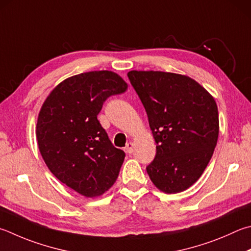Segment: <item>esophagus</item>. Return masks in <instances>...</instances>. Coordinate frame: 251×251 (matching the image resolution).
<instances>
[{"mask_svg": "<svg viewBox=\"0 0 251 251\" xmlns=\"http://www.w3.org/2000/svg\"><path fill=\"white\" fill-rule=\"evenodd\" d=\"M125 150H126L127 153H131V152H133V151H134V144L131 143V141H129V143L126 145Z\"/></svg>", "mask_w": 251, "mask_h": 251, "instance_id": "obj_1", "label": "esophagus"}]
</instances>
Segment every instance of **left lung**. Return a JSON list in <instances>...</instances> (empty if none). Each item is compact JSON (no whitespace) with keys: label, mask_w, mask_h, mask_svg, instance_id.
<instances>
[{"label":"left lung","mask_w":251,"mask_h":251,"mask_svg":"<svg viewBox=\"0 0 251 251\" xmlns=\"http://www.w3.org/2000/svg\"><path fill=\"white\" fill-rule=\"evenodd\" d=\"M157 144L147 173L165 193H179L202 176L217 144L220 123L214 98L186 75L129 71Z\"/></svg>","instance_id":"left-lung-1"}]
</instances>
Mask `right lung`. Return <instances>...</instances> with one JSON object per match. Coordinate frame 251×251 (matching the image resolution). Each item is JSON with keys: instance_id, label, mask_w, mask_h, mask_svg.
<instances>
[{"instance_id": "1", "label": "right lung", "mask_w": 251, "mask_h": 251, "mask_svg": "<svg viewBox=\"0 0 251 251\" xmlns=\"http://www.w3.org/2000/svg\"><path fill=\"white\" fill-rule=\"evenodd\" d=\"M127 83L112 71L84 72L54 88L39 112L36 137L48 169L86 198L102 195L116 181L125 158L115 148L98 114Z\"/></svg>"}]
</instances>
